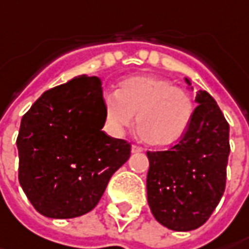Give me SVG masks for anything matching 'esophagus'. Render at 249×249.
Segmentation results:
<instances>
[{"label": "esophagus", "instance_id": "obj_1", "mask_svg": "<svg viewBox=\"0 0 249 249\" xmlns=\"http://www.w3.org/2000/svg\"><path fill=\"white\" fill-rule=\"evenodd\" d=\"M131 152H132V153H142V152H143V147H141V146L138 145H132Z\"/></svg>", "mask_w": 249, "mask_h": 249}]
</instances>
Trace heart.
<instances>
[{
  "label": "heart",
  "mask_w": 249,
  "mask_h": 249,
  "mask_svg": "<svg viewBox=\"0 0 249 249\" xmlns=\"http://www.w3.org/2000/svg\"><path fill=\"white\" fill-rule=\"evenodd\" d=\"M104 123L114 135L136 125L152 146L168 147L179 142L194 118V102L188 93L164 78L150 73L126 76L117 92L104 94Z\"/></svg>",
  "instance_id": "b5f03b06"
}]
</instances>
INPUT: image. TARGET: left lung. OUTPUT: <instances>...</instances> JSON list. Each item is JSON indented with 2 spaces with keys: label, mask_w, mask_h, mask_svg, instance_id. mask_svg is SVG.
I'll return each instance as SVG.
<instances>
[{
  "label": "left lung",
  "mask_w": 249,
  "mask_h": 249,
  "mask_svg": "<svg viewBox=\"0 0 249 249\" xmlns=\"http://www.w3.org/2000/svg\"><path fill=\"white\" fill-rule=\"evenodd\" d=\"M195 102L194 118L178 143L164 152H147L149 208L157 222L174 231L200 227L226 188L230 126L209 93L199 90Z\"/></svg>",
  "instance_id": "8db88e82"
}]
</instances>
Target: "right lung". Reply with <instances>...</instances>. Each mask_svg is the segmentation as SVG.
Here are the masks:
<instances>
[{
    "label": "right lung",
    "mask_w": 249,
    "mask_h": 249,
    "mask_svg": "<svg viewBox=\"0 0 249 249\" xmlns=\"http://www.w3.org/2000/svg\"><path fill=\"white\" fill-rule=\"evenodd\" d=\"M102 81L79 75L44 92L20 121L19 182L35 209L72 219L99 203L131 145L108 136Z\"/></svg>",
    "instance_id": "1"
}]
</instances>
